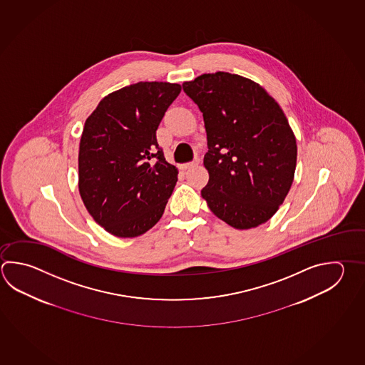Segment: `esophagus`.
I'll return each instance as SVG.
<instances>
[{"label":"esophagus","instance_id":"34e87169","mask_svg":"<svg viewBox=\"0 0 365 365\" xmlns=\"http://www.w3.org/2000/svg\"><path fill=\"white\" fill-rule=\"evenodd\" d=\"M200 160L196 158L193 160L192 163H187V164H183V165L180 166V169L182 170H187V169H191V168H195V166L199 165Z\"/></svg>","mask_w":365,"mask_h":365}]
</instances>
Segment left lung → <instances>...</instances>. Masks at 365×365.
Returning a JSON list of instances; mask_svg holds the SVG:
<instances>
[{"label": "left lung", "mask_w": 365, "mask_h": 365, "mask_svg": "<svg viewBox=\"0 0 365 365\" xmlns=\"http://www.w3.org/2000/svg\"><path fill=\"white\" fill-rule=\"evenodd\" d=\"M207 130L202 199L231 227H258L277 212L294 179L297 143L280 106L259 83L228 72L183 83Z\"/></svg>", "instance_id": "8db88e82"}]
</instances>
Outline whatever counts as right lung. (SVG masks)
Segmentation results:
<instances>
[{"mask_svg": "<svg viewBox=\"0 0 365 365\" xmlns=\"http://www.w3.org/2000/svg\"><path fill=\"white\" fill-rule=\"evenodd\" d=\"M180 90L179 83H133L104 96L85 121L78 191L113 236H140L164 214L178 169L164 158L156 130Z\"/></svg>", "mask_w": 365, "mask_h": 365, "instance_id": "right-lung-1", "label": "right lung"}]
</instances>
